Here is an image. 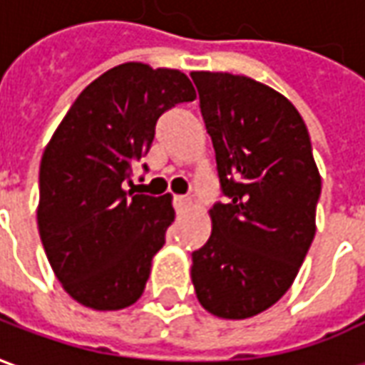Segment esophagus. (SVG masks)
Instances as JSON below:
<instances>
[{"label":"esophagus","instance_id":"34e87169","mask_svg":"<svg viewBox=\"0 0 365 365\" xmlns=\"http://www.w3.org/2000/svg\"><path fill=\"white\" fill-rule=\"evenodd\" d=\"M174 207L178 213H185L191 207V197H187V195H175Z\"/></svg>","mask_w":365,"mask_h":365}]
</instances>
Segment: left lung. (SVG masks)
Masks as SVG:
<instances>
[{"label":"left lung","mask_w":365,"mask_h":365,"mask_svg":"<svg viewBox=\"0 0 365 365\" xmlns=\"http://www.w3.org/2000/svg\"><path fill=\"white\" fill-rule=\"evenodd\" d=\"M213 140L225 201L213 230L191 254L201 305L248 319L289 289L314 238L321 175L305 120L275 90L246 76L193 72Z\"/></svg>","instance_id":"obj_1"}]
</instances>
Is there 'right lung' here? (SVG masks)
<instances>
[{"mask_svg":"<svg viewBox=\"0 0 365 365\" xmlns=\"http://www.w3.org/2000/svg\"><path fill=\"white\" fill-rule=\"evenodd\" d=\"M193 99L182 72L127 62L78 96L44 148L38 232L58 282L78 303L117 311L143 295L174 207L170 195H135L125 183L133 185V166L150 150L160 117Z\"/></svg>","mask_w":365,"mask_h":365,"instance_id":"add662e5","label":"right lung"}]
</instances>
